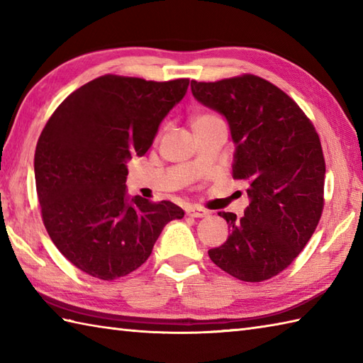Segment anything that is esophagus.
I'll list each match as a JSON object with an SVG mask.
<instances>
[{"mask_svg": "<svg viewBox=\"0 0 363 363\" xmlns=\"http://www.w3.org/2000/svg\"><path fill=\"white\" fill-rule=\"evenodd\" d=\"M186 212L189 217H194V218H203L209 215V212H207L206 209H201V207H189Z\"/></svg>", "mask_w": 363, "mask_h": 363, "instance_id": "1", "label": "esophagus"}]
</instances>
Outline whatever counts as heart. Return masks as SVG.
Returning a JSON list of instances; mask_svg holds the SVG:
<instances>
[{
  "mask_svg": "<svg viewBox=\"0 0 363 363\" xmlns=\"http://www.w3.org/2000/svg\"><path fill=\"white\" fill-rule=\"evenodd\" d=\"M220 118L217 117V115L213 113H198L196 117L194 118V121H191V126L194 125H201V123H212V121H218Z\"/></svg>",
  "mask_w": 363,
  "mask_h": 363,
  "instance_id": "1",
  "label": "heart"
}]
</instances>
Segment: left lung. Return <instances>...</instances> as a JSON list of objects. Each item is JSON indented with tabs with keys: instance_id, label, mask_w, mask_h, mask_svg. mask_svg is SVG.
<instances>
[{
	"instance_id": "left-lung-1",
	"label": "left lung",
	"mask_w": 363,
	"mask_h": 363,
	"mask_svg": "<svg viewBox=\"0 0 363 363\" xmlns=\"http://www.w3.org/2000/svg\"><path fill=\"white\" fill-rule=\"evenodd\" d=\"M190 87L228 120L233 177L248 184L245 217L218 213L230 234L209 257L237 279L267 281L295 260L320 221L326 174L320 137L299 106L259 76L191 81Z\"/></svg>"
}]
</instances>
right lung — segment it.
I'll return each mask as SVG.
<instances>
[{
    "label": "right lung",
    "mask_w": 363,
    "mask_h": 363,
    "mask_svg": "<svg viewBox=\"0 0 363 363\" xmlns=\"http://www.w3.org/2000/svg\"><path fill=\"white\" fill-rule=\"evenodd\" d=\"M189 79L106 74L74 90L43 128L34 173L43 225L57 250L98 279L133 273L162 229L181 220L172 201L128 195V160L150 150L162 120L186 96Z\"/></svg>",
    "instance_id": "obj_1"
}]
</instances>
